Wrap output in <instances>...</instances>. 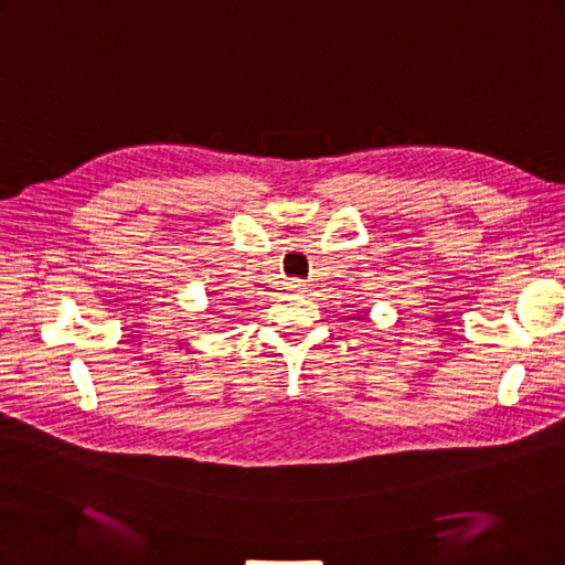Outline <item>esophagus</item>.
<instances>
[{"mask_svg":"<svg viewBox=\"0 0 565 565\" xmlns=\"http://www.w3.org/2000/svg\"><path fill=\"white\" fill-rule=\"evenodd\" d=\"M288 286L294 288V290H305V286H307V284H305L302 279H294V281H288Z\"/></svg>","mask_w":565,"mask_h":565,"instance_id":"34e87169","label":"esophagus"}]
</instances>
